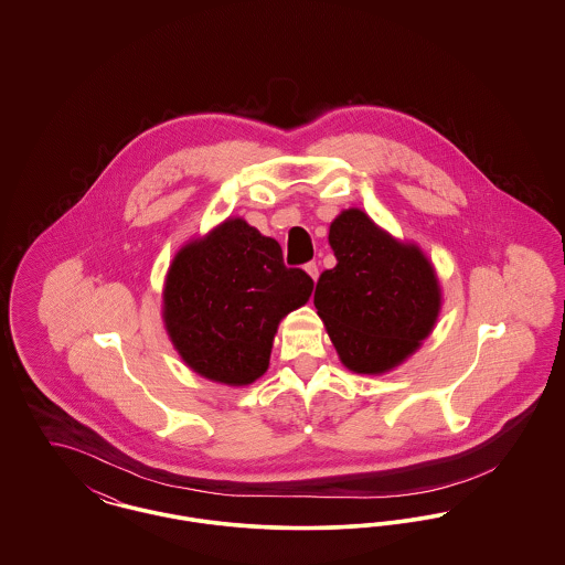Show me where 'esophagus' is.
<instances>
[{
	"instance_id": "34e87169",
	"label": "esophagus",
	"mask_w": 565,
	"mask_h": 565,
	"mask_svg": "<svg viewBox=\"0 0 565 565\" xmlns=\"http://www.w3.org/2000/svg\"><path fill=\"white\" fill-rule=\"evenodd\" d=\"M305 270L309 273V277H311L313 281H318V275H320V270H318V265H316V263H307V265H305Z\"/></svg>"
}]
</instances>
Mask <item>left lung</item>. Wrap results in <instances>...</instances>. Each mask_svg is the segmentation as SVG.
<instances>
[{
	"label": "left lung",
	"instance_id": "obj_1",
	"mask_svg": "<svg viewBox=\"0 0 565 565\" xmlns=\"http://www.w3.org/2000/svg\"><path fill=\"white\" fill-rule=\"evenodd\" d=\"M337 267L323 270L313 305L341 362L381 375L422 345L440 313V286L415 243L394 239L362 210L330 224Z\"/></svg>",
	"mask_w": 565,
	"mask_h": 565
}]
</instances>
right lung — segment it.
<instances>
[{"mask_svg": "<svg viewBox=\"0 0 565 565\" xmlns=\"http://www.w3.org/2000/svg\"><path fill=\"white\" fill-rule=\"evenodd\" d=\"M313 292V279L284 265L281 247L243 217H228L173 258L162 320L194 373L249 385L269 369L279 322Z\"/></svg>", "mask_w": 565, "mask_h": 565, "instance_id": "obj_1", "label": "right lung"}]
</instances>
